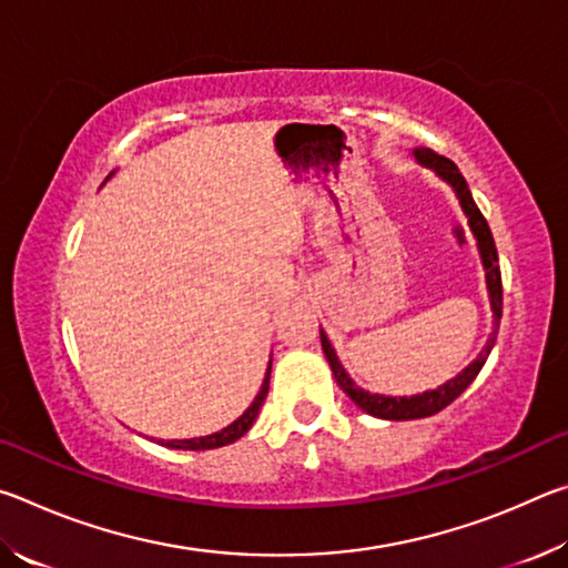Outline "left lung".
<instances>
[{
  "label": "left lung",
  "mask_w": 568,
  "mask_h": 568,
  "mask_svg": "<svg viewBox=\"0 0 568 568\" xmlns=\"http://www.w3.org/2000/svg\"><path fill=\"white\" fill-rule=\"evenodd\" d=\"M416 158L423 162V165L434 168L440 178L448 180L450 185H454L456 195L460 200V207H464V213L468 215V223L470 230H474V235L478 240V250H480V257H484V267H486V283H488V293H491V307H494V315H496V325L501 321V311H504V285H501V267H498V253H496V243H494V235H491V227H488L486 217L480 215V210L476 207L474 197H470V190L466 185L464 175H460L456 162L448 160L444 155H438L434 150H416ZM496 333L494 331V338L486 343V348L480 351L478 358L468 365L464 373H458L456 378H450L444 386L436 388V390H426L423 396H410V398H390V396H378V393H368L355 386V383L348 378V373L343 371V365L338 361V355L331 348L328 338H325V333L321 331V343H323V353L325 358H328L331 368H333V376L338 381V386L348 393V398L355 403V406L363 408L365 413H371V416H378V418H388V420H413V418H426V416H434V413L444 410L448 403H454L460 393H464L474 378L478 376V371L484 368V363L488 358V353H491L494 343H496Z\"/></svg>",
  "instance_id": "1"
}]
</instances>
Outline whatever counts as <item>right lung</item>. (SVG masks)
<instances>
[{
  "label": "right lung",
  "mask_w": 568,
  "mask_h": 568,
  "mask_svg": "<svg viewBox=\"0 0 568 568\" xmlns=\"http://www.w3.org/2000/svg\"><path fill=\"white\" fill-rule=\"evenodd\" d=\"M267 388H271V365H267V373H265V381H263V388L261 393H257L253 406H250L243 416H240L235 423H230L227 428L217 430V434L213 436H203V438H187V440H160L162 446L168 448H182V450H210V448H220V446H227L233 444V440H237L240 436H245L250 426H253V420L257 418V413H261L263 403H265V396H267Z\"/></svg>",
  "instance_id": "right-lung-1"
}]
</instances>
